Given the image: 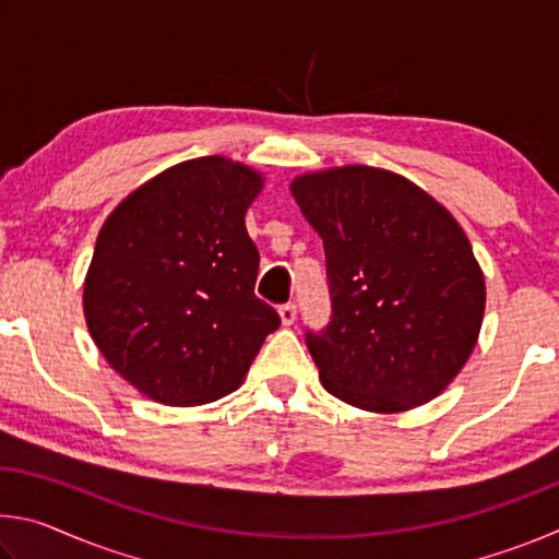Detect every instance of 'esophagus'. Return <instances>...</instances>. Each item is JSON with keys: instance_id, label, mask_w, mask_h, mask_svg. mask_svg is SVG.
Wrapping results in <instances>:
<instances>
[{"instance_id": "esophagus-1", "label": "esophagus", "mask_w": 559, "mask_h": 559, "mask_svg": "<svg viewBox=\"0 0 559 559\" xmlns=\"http://www.w3.org/2000/svg\"><path fill=\"white\" fill-rule=\"evenodd\" d=\"M278 316H281V323H283V325H293V323H296L298 308L293 306V302H286V306L278 308Z\"/></svg>"}]
</instances>
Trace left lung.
Here are the masks:
<instances>
[{"label": "left lung", "instance_id": "obj_1", "mask_svg": "<svg viewBox=\"0 0 559 559\" xmlns=\"http://www.w3.org/2000/svg\"><path fill=\"white\" fill-rule=\"evenodd\" d=\"M290 194L323 239L333 318L308 333L325 390L396 414L447 390L478 343L486 278L447 206L382 167L298 175Z\"/></svg>", "mask_w": 559, "mask_h": 559}]
</instances>
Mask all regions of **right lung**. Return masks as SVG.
Here are the masks:
<instances>
[{"mask_svg":"<svg viewBox=\"0 0 559 559\" xmlns=\"http://www.w3.org/2000/svg\"><path fill=\"white\" fill-rule=\"evenodd\" d=\"M263 175L224 155L167 167L103 222L83 281L93 343L147 400L200 406L239 390L273 330L243 216Z\"/></svg>","mask_w":559,"mask_h":559,"instance_id":"add662e5","label":"right lung"}]
</instances>
